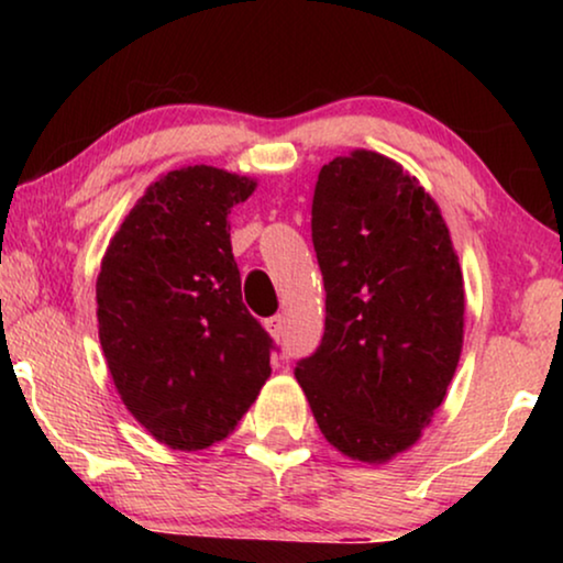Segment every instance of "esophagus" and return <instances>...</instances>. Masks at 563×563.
I'll list each match as a JSON object with an SVG mask.
<instances>
[{"instance_id": "34e87169", "label": "esophagus", "mask_w": 563, "mask_h": 563, "mask_svg": "<svg viewBox=\"0 0 563 563\" xmlns=\"http://www.w3.org/2000/svg\"><path fill=\"white\" fill-rule=\"evenodd\" d=\"M264 325H266V330H268V335H272L274 341H279L282 333H284V320H282V314H274V318H266Z\"/></svg>"}]
</instances>
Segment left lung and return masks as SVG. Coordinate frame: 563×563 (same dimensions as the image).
I'll return each instance as SVG.
<instances>
[{
	"label": "left lung",
	"instance_id": "left-lung-1",
	"mask_svg": "<svg viewBox=\"0 0 563 563\" xmlns=\"http://www.w3.org/2000/svg\"><path fill=\"white\" fill-rule=\"evenodd\" d=\"M312 245L325 333L295 376L330 445L384 464L430 426L459 366V256L420 181L364 148L320 168Z\"/></svg>",
	"mask_w": 563,
	"mask_h": 563
}]
</instances>
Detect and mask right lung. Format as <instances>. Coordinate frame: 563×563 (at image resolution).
Masks as SVG:
<instances>
[{"instance_id": "right-lung-1", "label": "right lung", "mask_w": 563, "mask_h": 563, "mask_svg": "<svg viewBox=\"0 0 563 563\" xmlns=\"http://www.w3.org/2000/svg\"><path fill=\"white\" fill-rule=\"evenodd\" d=\"M249 176L184 166L153 181L102 258L97 320L133 418L174 451L210 449L256 402L274 341L245 310L228 214Z\"/></svg>"}]
</instances>
